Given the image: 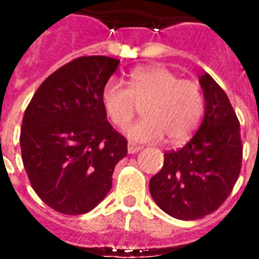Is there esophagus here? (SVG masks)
I'll return each instance as SVG.
<instances>
[{
    "label": "esophagus",
    "instance_id": "obj_1",
    "mask_svg": "<svg viewBox=\"0 0 259 259\" xmlns=\"http://www.w3.org/2000/svg\"><path fill=\"white\" fill-rule=\"evenodd\" d=\"M141 150L140 146H136V144H133V143H129L127 144V152H129L130 155L132 154H136V152H139Z\"/></svg>",
    "mask_w": 259,
    "mask_h": 259
}]
</instances>
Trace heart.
Instances as JSON below:
<instances>
[{
	"instance_id": "obj_1",
	"label": "heart",
	"mask_w": 259,
	"mask_h": 259,
	"mask_svg": "<svg viewBox=\"0 0 259 259\" xmlns=\"http://www.w3.org/2000/svg\"><path fill=\"white\" fill-rule=\"evenodd\" d=\"M101 102L109 120L116 127H124L133 118L137 105H144V118L130 124L126 136L136 143L186 141L200 123L204 113V96L200 85L180 80L163 66L135 69L129 87L119 80H108L101 91Z\"/></svg>"
}]
</instances>
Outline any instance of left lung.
<instances>
[{
	"mask_svg": "<svg viewBox=\"0 0 259 259\" xmlns=\"http://www.w3.org/2000/svg\"><path fill=\"white\" fill-rule=\"evenodd\" d=\"M205 107L197 133L178 151L165 152L150 180L152 200L180 221H195L222 205L240 175V123L226 93L208 73L200 76Z\"/></svg>",
	"mask_w": 259,
	"mask_h": 259,
	"instance_id": "left-lung-1",
	"label": "left lung"
}]
</instances>
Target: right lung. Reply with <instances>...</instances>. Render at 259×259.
Instances as JSON below:
<instances>
[{"instance_id": "add662e5", "label": "right lung", "mask_w": 259, "mask_h": 259, "mask_svg": "<svg viewBox=\"0 0 259 259\" xmlns=\"http://www.w3.org/2000/svg\"><path fill=\"white\" fill-rule=\"evenodd\" d=\"M119 59L80 57L44 80L26 108L20 150L31 187L48 206L81 215L112 187L127 141L107 120L101 91Z\"/></svg>"}]
</instances>
